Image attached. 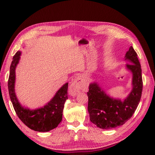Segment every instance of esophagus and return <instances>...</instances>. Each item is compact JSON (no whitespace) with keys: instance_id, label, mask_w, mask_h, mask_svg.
<instances>
[{"instance_id":"obj_1","label":"esophagus","mask_w":155,"mask_h":155,"mask_svg":"<svg viewBox=\"0 0 155 155\" xmlns=\"http://www.w3.org/2000/svg\"><path fill=\"white\" fill-rule=\"evenodd\" d=\"M84 81L81 76H78L74 78L69 87V94L72 96L76 95L82 89Z\"/></svg>"}]
</instances>
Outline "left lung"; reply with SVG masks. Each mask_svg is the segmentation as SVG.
Here are the masks:
<instances>
[{
	"instance_id": "obj_1",
	"label": "left lung",
	"mask_w": 155,
	"mask_h": 155,
	"mask_svg": "<svg viewBox=\"0 0 155 155\" xmlns=\"http://www.w3.org/2000/svg\"><path fill=\"white\" fill-rule=\"evenodd\" d=\"M128 62L125 68L132 73V90L125 99L110 96L100 83L95 81L90 84L87 110L90 121L102 129L121 126L129 120L138 107L143 88L141 69L137 54L132 46L125 56Z\"/></svg>"
}]
</instances>
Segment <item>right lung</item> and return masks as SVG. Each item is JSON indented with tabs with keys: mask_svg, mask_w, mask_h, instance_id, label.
Returning <instances> with one entry per match:
<instances>
[{
	"mask_svg": "<svg viewBox=\"0 0 155 155\" xmlns=\"http://www.w3.org/2000/svg\"><path fill=\"white\" fill-rule=\"evenodd\" d=\"M21 51L14 55L10 65L8 78V91L17 116L30 129L38 132H48L55 129L62 120L64 104L68 98V82L56 91L54 97L42 107L34 110L23 107L15 92V69L21 58Z\"/></svg>",
	"mask_w": 155,
	"mask_h": 155,
	"instance_id": "1",
	"label": "right lung"
}]
</instances>
